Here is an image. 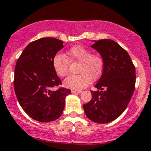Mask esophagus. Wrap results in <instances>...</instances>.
<instances>
[{
    "label": "esophagus",
    "mask_w": 151,
    "mask_h": 151,
    "mask_svg": "<svg viewBox=\"0 0 151 151\" xmlns=\"http://www.w3.org/2000/svg\"><path fill=\"white\" fill-rule=\"evenodd\" d=\"M72 93H81V91H77V90H72Z\"/></svg>",
    "instance_id": "obj_1"
}]
</instances>
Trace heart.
<instances>
[{
	"mask_svg": "<svg viewBox=\"0 0 151 151\" xmlns=\"http://www.w3.org/2000/svg\"><path fill=\"white\" fill-rule=\"evenodd\" d=\"M69 61L78 62V74H72L65 79L63 84L66 88L81 90L88 86L91 80L101 77L104 69V60L99 54H92L86 47L77 45L70 48L66 55L58 53L52 58V68L58 76L64 77L68 74Z\"/></svg>",
	"mask_w": 151,
	"mask_h": 151,
	"instance_id": "b5f03b06",
	"label": "heart"
}]
</instances>
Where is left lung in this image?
Wrapping results in <instances>:
<instances>
[{
	"instance_id": "1",
	"label": "left lung",
	"mask_w": 151,
	"mask_h": 151,
	"mask_svg": "<svg viewBox=\"0 0 151 151\" xmlns=\"http://www.w3.org/2000/svg\"><path fill=\"white\" fill-rule=\"evenodd\" d=\"M91 47L105 65L95 86L98 91H91L92 99L83 108L88 119L105 124L117 119L127 107L135 88V67L128 52L111 39L95 41Z\"/></svg>"
}]
</instances>
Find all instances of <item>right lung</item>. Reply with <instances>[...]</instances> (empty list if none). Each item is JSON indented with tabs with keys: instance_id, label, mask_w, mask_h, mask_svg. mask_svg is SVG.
Returning <instances> with one entry per match:
<instances>
[{
	"instance_id": "add662e5",
	"label": "right lung",
	"mask_w": 151,
	"mask_h": 151,
	"mask_svg": "<svg viewBox=\"0 0 151 151\" xmlns=\"http://www.w3.org/2000/svg\"><path fill=\"white\" fill-rule=\"evenodd\" d=\"M64 47L55 38L32 41L18 58L14 69V88L24 111L41 122H48L62 115L66 96L71 91L60 87L61 80L52 68V60Z\"/></svg>"
}]
</instances>
